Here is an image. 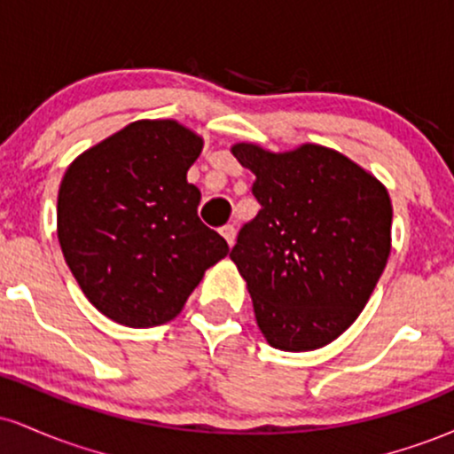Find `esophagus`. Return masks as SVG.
<instances>
[{
    "label": "esophagus",
    "instance_id": "34e87169",
    "mask_svg": "<svg viewBox=\"0 0 454 454\" xmlns=\"http://www.w3.org/2000/svg\"><path fill=\"white\" fill-rule=\"evenodd\" d=\"M220 232H222V237L228 241V245L234 243V237H237V231H234L232 223H226V226H222Z\"/></svg>",
    "mask_w": 454,
    "mask_h": 454
}]
</instances>
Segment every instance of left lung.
<instances>
[{
	"label": "left lung",
	"instance_id": "1",
	"mask_svg": "<svg viewBox=\"0 0 454 454\" xmlns=\"http://www.w3.org/2000/svg\"><path fill=\"white\" fill-rule=\"evenodd\" d=\"M232 155L256 175L260 211L239 231L231 258L260 331L286 352L326 346L356 320L387 267V187L320 145L270 153L239 143Z\"/></svg>",
	"mask_w": 454,
	"mask_h": 454
}]
</instances>
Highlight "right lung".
Returning a JSON list of instances; mask_svg holds the SVG:
<instances>
[{"label":"right lung","instance_id":"right-lung-1","mask_svg":"<svg viewBox=\"0 0 454 454\" xmlns=\"http://www.w3.org/2000/svg\"><path fill=\"white\" fill-rule=\"evenodd\" d=\"M200 151L202 138L173 119H143L67 166L57 196L61 252L90 303L119 325L170 322L228 254L187 184Z\"/></svg>","mask_w":454,"mask_h":454}]
</instances>
